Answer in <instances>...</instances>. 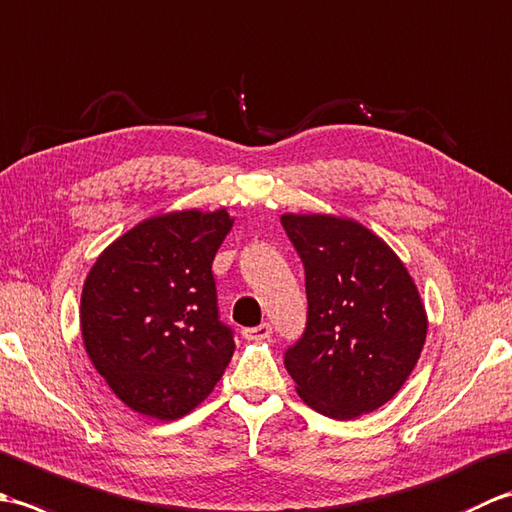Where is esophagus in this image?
Instances as JSON below:
<instances>
[{"instance_id":"1","label":"esophagus","mask_w":512,"mask_h":512,"mask_svg":"<svg viewBox=\"0 0 512 512\" xmlns=\"http://www.w3.org/2000/svg\"><path fill=\"white\" fill-rule=\"evenodd\" d=\"M242 334L250 341H264L270 334H273V328H270V323H259V325H255V328H246Z\"/></svg>"}]
</instances>
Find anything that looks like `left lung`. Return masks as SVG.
I'll return each mask as SVG.
<instances>
[{
	"label": "left lung",
	"mask_w": 512,
	"mask_h": 512,
	"mask_svg": "<svg viewBox=\"0 0 512 512\" xmlns=\"http://www.w3.org/2000/svg\"><path fill=\"white\" fill-rule=\"evenodd\" d=\"M306 270L308 321L284 354L314 411L352 420L383 407L416 367L427 312L383 239L334 215H281Z\"/></svg>",
	"instance_id": "8db88e82"
}]
</instances>
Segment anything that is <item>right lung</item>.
I'll return each mask as SVG.
<instances>
[{
  "mask_svg": "<svg viewBox=\"0 0 512 512\" xmlns=\"http://www.w3.org/2000/svg\"><path fill=\"white\" fill-rule=\"evenodd\" d=\"M224 209L151 217L96 259L81 295L90 361L129 409L176 420L211 394L235 352L211 264Z\"/></svg>",
  "mask_w": 512,
  "mask_h": 512,
  "instance_id": "add662e5",
  "label": "right lung"
}]
</instances>
